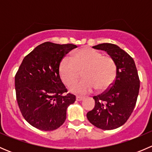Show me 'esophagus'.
Returning a JSON list of instances; mask_svg holds the SVG:
<instances>
[{
	"instance_id": "1",
	"label": "esophagus",
	"mask_w": 152,
	"mask_h": 152,
	"mask_svg": "<svg viewBox=\"0 0 152 152\" xmlns=\"http://www.w3.org/2000/svg\"><path fill=\"white\" fill-rule=\"evenodd\" d=\"M84 99L85 98L82 97V96H76V101H78V102H81V101L84 100Z\"/></svg>"
}]
</instances>
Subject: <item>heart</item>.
Segmentation results:
<instances>
[{
    "mask_svg": "<svg viewBox=\"0 0 152 152\" xmlns=\"http://www.w3.org/2000/svg\"><path fill=\"white\" fill-rule=\"evenodd\" d=\"M72 61L65 58L59 65V74L64 84L70 86L78 79L80 72L85 70V79L70 87L76 94H87L98 88L99 92L108 90L117 75V65L110 56L91 48H83L72 55Z\"/></svg>",
    "mask_w": 152,
    "mask_h": 152,
    "instance_id": "1",
    "label": "heart"
}]
</instances>
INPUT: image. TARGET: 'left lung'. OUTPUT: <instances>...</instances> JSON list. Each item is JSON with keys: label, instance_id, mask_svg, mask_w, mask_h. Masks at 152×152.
Segmentation results:
<instances>
[{"label": "left lung", "instance_id": "1", "mask_svg": "<svg viewBox=\"0 0 152 152\" xmlns=\"http://www.w3.org/2000/svg\"><path fill=\"white\" fill-rule=\"evenodd\" d=\"M93 48L107 52L115 62L117 75L109 90L93 96L95 107L87 113L89 121L104 130L121 126L134 110L140 89V79L134 61L118 45L102 43Z\"/></svg>", "mask_w": 152, "mask_h": 152}]
</instances>
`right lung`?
I'll list each match as a JSON object with an SVG mask.
<instances>
[{"mask_svg":"<svg viewBox=\"0 0 152 152\" xmlns=\"http://www.w3.org/2000/svg\"><path fill=\"white\" fill-rule=\"evenodd\" d=\"M77 48L73 44L46 42L24 57L15 77L20 110L25 120L42 131H53L66 119L67 107L76 96L67 90L59 76L64 56Z\"/></svg>","mask_w":152,"mask_h":152,"instance_id":"add662e5","label":"right lung"}]
</instances>
